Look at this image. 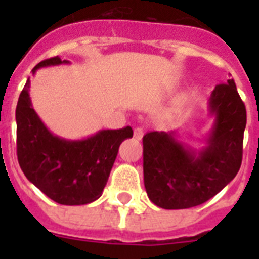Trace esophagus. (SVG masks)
Listing matches in <instances>:
<instances>
[{"instance_id":"34e87169","label":"esophagus","mask_w":259,"mask_h":259,"mask_svg":"<svg viewBox=\"0 0 259 259\" xmlns=\"http://www.w3.org/2000/svg\"><path fill=\"white\" fill-rule=\"evenodd\" d=\"M144 137V129L142 127H136L134 129V138L136 140H141Z\"/></svg>"}]
</instances>
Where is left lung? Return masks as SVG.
<instances>
[{
  "instance_id": "obj_1",
  "label": "left lung",
  "mask_w": 259,
  "mask_h": 259,
  "mask_svg": "<svg viewBox=\"0 0 259 259\" xmlns=\"http://www.w3.org/2000/svg\"><path fill=\"white\" fill-rule=\"evenodd\" d=\"M215 122L207 146L193 150L177 141V132H149L144 144V184L152 203L164 209L203 204L219 193L242 164L246 107L233 79L209 97Z\"/></svg>"
}]
</instances>
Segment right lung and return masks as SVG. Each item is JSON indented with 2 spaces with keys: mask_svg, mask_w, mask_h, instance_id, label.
<instances>
[{
  "mask_svg": "<svg viewBox=\"0 0 259 259\" xmlns=\"http://www.w3.org/2000/svg\"><path fill=\"white\" fill-rule=\"evenodd\" d=\"M59 56L42 60L34 67L58 66ZM30 80L22 89L16 109L17 158L26 179L59 204L80 205L99 199L118 148L133 137L130 126L117 130H101L86 140L70 141L54 136L32 107Z\"/></svg>",
  "mask_w": 259,
  "mask_h": 259,
  "instance_id": "obj_1",
  "label": "right lung"
}]
</instances>
